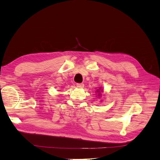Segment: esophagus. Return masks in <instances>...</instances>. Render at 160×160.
<instances>
[{
    "label": "esophagus",
    "instance_id": "esophagus-1",
    "mask_svg": "<svg viewBox=\"0 0 160 160\" xmlns=\"http://www.w3.org/2000/svg\"><path fill=\"white\" fill-rule=\"evenodd\" d=\"M76 87L78 88H83L84 87V84H82V83H78V84H76Z\"/></svg>",
    "mask_w": 160,
    "mask_h": 160
}]
</instances>
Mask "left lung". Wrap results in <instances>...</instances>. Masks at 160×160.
I'll use <instances>...</instances> for the list:
<instances>
[{
	"mask_svg": "<svg viewBox=\"0 0 160 160\" xmlns=\"http://www.w3.org/2000/svg\"><path fill=\"white\" fill-rule=\"evenodd\" d=\"M103 92V89H102V88L101 87H99L97 91H96V94H98V95H98V98H100L102 96V93L101 92Z\"/></svg>",
	"mask_w": 160,
	"mask_h": 160,
	"instance_id": "8db88e82",
	"label": "left lung"
}]
</instances>
